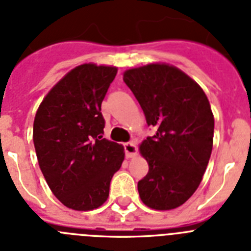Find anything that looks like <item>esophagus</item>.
<instances>
[{
  "label": "esophagus",
  "instance_id": "obj_1",
  "mask_svg": "<svg viewBox=\"0 0 251 251\" xmlns=\"http://www.w3.org/2000/svg\"><path fill=\"white\" fill-rule=\"evenodd\" d=\"M124 149H125V154L127 158L134 157V155H136V153H138V148H136V145L134 142L125 143V144H124Z\"/></svg>",
  "mask_w": 251,
  "mask_h": 251
}]
</instances>
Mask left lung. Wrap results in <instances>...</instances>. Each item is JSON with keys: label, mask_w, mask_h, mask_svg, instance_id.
I'll return each instance as SVG.
<instances>
[{"label": "left lung", "mask_w": 251, "mask_h": 251, "mask_svg": "<svg viewBox=\"0 0 251 251\" xmlns=\"http://www.w3.org/2000/svg\"><path fill=\"white\" fill-rule=\"evenodd\" d=\"M155 134L140 145L149 171L138 182L151 209L180 207L195 193L213 147L214 119L201 86L174 66L151 64L124 74Z\"/></svg>", "instance_id": "8db88e82"}]
</instances>
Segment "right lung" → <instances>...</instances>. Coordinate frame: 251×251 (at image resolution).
<instances>
[{"instance_id":"1","label":"right lung","mask_w":251,"mask_h":251,"mask_svg":"<svg viewBox=\"0 0 251 251\" xmlns=\"http://www.w3.org/2000/svg\"><path fill=\"white\" fill-rule=\"evenodd\" d=\"M117 69L84 64L65 75L38 108L33 142L48 186L74 210H92L107 201L112 176L125 153L103 138L102 100Z\"/></svg>"}]
</instances>
